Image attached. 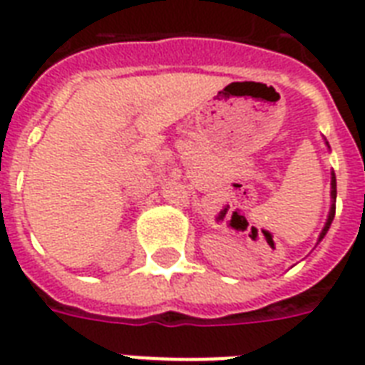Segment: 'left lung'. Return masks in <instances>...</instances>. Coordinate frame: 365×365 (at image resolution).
I'll list each match as a JSON object with an SVG mask.
<instances>
[{
    "label": "left lung",
    "mask_w": 365,
    "mask_h": 365,
    "mask_svg": "<svg viewBox=\"0 0 365 365\" xmlns=\"http://www.w3.org/2000/svg\"><path fill=\"white\" fill-rule=\"evenodd\" d=\"M326 147L330 148V145H328V141H326ZM330 196H331V205H330V212H328V218H326V224L324 228H322V232H320L319 235V241H317V245L324 239V235L328 233V230H330L331 226V220H334L335 217V197H337V182H335V173L331 171V190H330Z\"/></svg>",
    "instance_id": "1"
}]
</instances>
